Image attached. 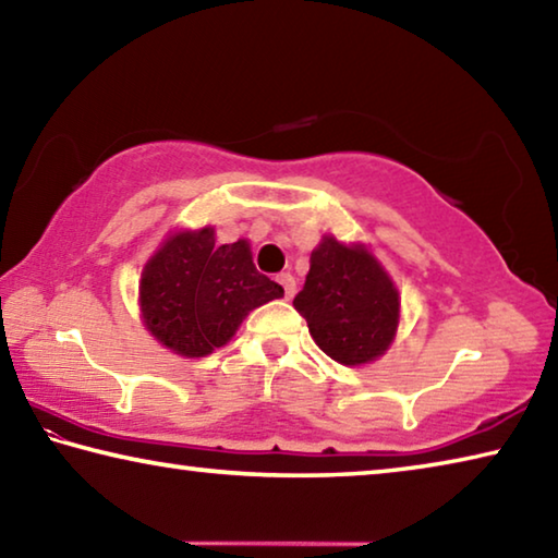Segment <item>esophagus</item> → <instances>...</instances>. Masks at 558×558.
<instances>
[{"label":"esophagus","mask_w":558,"mask_h":558,"mask_svg":"<svg viewBox=\"0 0 558 558\" xmlns=\"http://www.w3.org/2000/svg\"><path fill=\"white\" fill-rule=\"evenodd\" d=\"M278 282L282 286V290H286V300H290L292 295H295V278H292L290 272H280Z\"/></svg>","instance_id":"obj_1"}]
</instances>
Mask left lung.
Instances as JSON below:
<instances>
[{
    "label": "left lung",
    "mask_w": 558,
    "mask_h": 558,
    "mask_svg": "<svg viewBox=\"0 0 558 558\" xmlns=\"http://www.w3.org/2000/svg\"><path fill=\"white\" fill-rule=\"evenodd\" d=\"M310 335L344 366L374 362L399 327V290L366 245L325 235L310 256L305 286L292 300Z\"/></svg>",
    "instance_id": "8db88e82"
}]
</instances>
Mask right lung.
Wrapping results in <instances>:
<instances>
[{
	"label": "right lung",
	"mask_w": 558,
	"mask_h": 558,
	"mask_svg": "<svg viewBox=\"0 0 558 558\" xmlns=\"http://www.w3.org/2000/svg\"><path fill=\"white\" fill-rule=\"evenodd\" d=\"M276 298L282 288L253 266L248 241L216 245L211 226L169 235L140 280L145 327L182 356L211 354Z\"/></svg>",
	"instance_id": "1"
}]
</instances>
